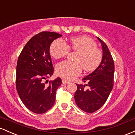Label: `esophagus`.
<instances>
[{"instance_id": "34e87169", "label": "esophagus", "mask_w": 135, "mask_h": 135, "mask_svg": "<svg viewBox=\"0 0 135 135\" xmlns=\"http://www.w3.org/2000/svg\"><path fill=\"white\" fill-rule=\"evenodd\" d=\"M62 83L63 85H66V84H68L70 83V81H69V80H66L65 79H63Z\"/></svg>"}]
</instances>
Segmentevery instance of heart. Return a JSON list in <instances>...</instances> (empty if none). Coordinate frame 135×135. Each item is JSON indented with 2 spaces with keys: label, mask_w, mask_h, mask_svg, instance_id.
I'll use <instances>...</instances> for the list:
<instances>
[{
  "label": "heart",
  "mask_w": 135,
  "mask_h": 135,
  "mask_svg": "<svg viewBox=\"0 0 135 135\" xmlns=\"http://www.w3.org/2000/svg\"><path fill=\"white\" fill-rule=\"evenodd\" d=\"M70 50L77 52L74 58L75 61H62L56 67V74L66 79H72L80 75L83 68L86 72L94 71L103 59V54L97 47L96 42L87 36L72 38L69 44L62 38H57L51 43L49 49L51 55L56 59L65 57Z\"/></svg>",
  "instance_id": "b5f03b06"
}]
</instances>
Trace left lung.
Instances as JSON below:
<instances>
[{
	"mask_svg": "<svg viewBox=\"0 0 135 135\" xmlns=\"http://www.w3.org/2000/svg\"><path fill=\"white\" fill-rule=\"evenodd\" d=\"M103 49V59L94 72L83 80L85 85L77 84L74 98L78 107L86 112L93 113L104 105L114 86V61L106 44L98 37Z\"/></svg>",
	"mask_w": 135,
	"mask_h": 135,
	"instance_id": "1",
	"label": "left lung"
}]
</instances>
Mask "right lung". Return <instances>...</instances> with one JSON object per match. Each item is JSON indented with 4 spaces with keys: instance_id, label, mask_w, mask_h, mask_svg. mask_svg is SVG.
I'll list each match as a JSON object with an SVG mask.
<instances>
[{
    "instance_id": "obj_1",
    "label": "right lung",
    "mask_w": 135,
    "mask_h": 135,
    "mask_svg": "<svg viewBox=\"0 0 135 135\" xmlns=\"http://www.w3.org/2000/svg\"><path fill=\"white\" fill-rule=\"evenodd\" d=\"M61 36L56 32H40L28 41L18 57L17 92L26 107L36 114L45 113L53 106L56 92L61 84L60 77L45 82L54 71L49 54L51 44Z\"/></svg>"
}]
</instances>
